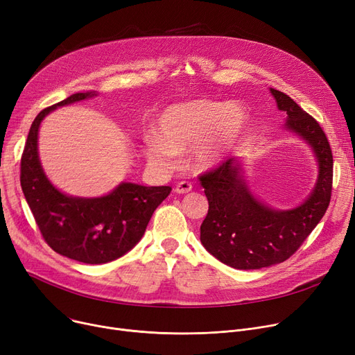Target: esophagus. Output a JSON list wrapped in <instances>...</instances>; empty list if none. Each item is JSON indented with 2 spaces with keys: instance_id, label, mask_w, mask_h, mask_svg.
I'll use <instances>...</instances> for the list:
<instances>
[{
  "instance_id": "obj_1",
  "label": "esophagus",
  "mask_w": 355,
  "mask_h": 355,
  "mask_svg": "<svg viewBox=\"0 0 355 355\" xmlns=\"http://www.w3.org/2000/svg\"><path fill=\"white\" fill-rule=\"evenodd\" d=\"M191 189H193L191 182H189V181H180V182L175 185V193H178V194H185V193L191 191Z\"/></svg>"
}]
</instances>
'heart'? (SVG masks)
Instances as JSON below:
<instances>
[{
    "instance_id": "obj_1",
    "label": "heart",
    "mask_w": 355,
    "mask_h": 355,
    "mask_svg": "<svg viewBox=\"0 0 355 355\" xmlns=\"http://www.w3.org/2000/svg\"><path fill=\"white\" fill-rule=\"evenodd\" d=\"M248 121L239 105L216 101H193L173 105L158 116L154 134L145 139L149 164L168 170L177 162L178 153L194 146V162L200 168L216 165Z\"/></svg>"
}]
</instances>
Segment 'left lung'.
<instances>
[{"label":"left lung","mask_w":355,"mask_h":355,"mask_svg":"<svg viewBox=\"0 0 355 355\" xmlns=\"http://www.w3.org/2000/svg\"><path fill=\"white\" fill-rule=\"evenodd\" d=\"M279 110L288 115L286 128L302 137L318 159L320 175L300 207L273 210L249 191L234 158L200 175L209 200V213L200 240L216 259L234 269H260L285 262L324 217L332 190V151L320 123L291 99L270 87Z\"/></svg>","instance_id":"left-lung-1"}]
</instances>
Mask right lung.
Masks as SVG:
<instances>
[{
	"label": "right lung",
	"instance_id": "obj_1",
	"mask_svg": "<svg viewBox=\"0 0 355 355\" xmlns=\"http://www.w3.org/2000/svg\"><path fill=\"white\" fill-rule=\"evenodd\" d=\"M92 96L96 93H74L35 116L21 155L20 182L46 243L69 259L101 265L123 256L138 243L153 213L171 193V187L122 182L105 197L80 198L60 193L49 181L37 151L42 121L58 106Z\"/></svg>",
	"mask_w": 355,
	"mask_h": 355
}]
</instances>
